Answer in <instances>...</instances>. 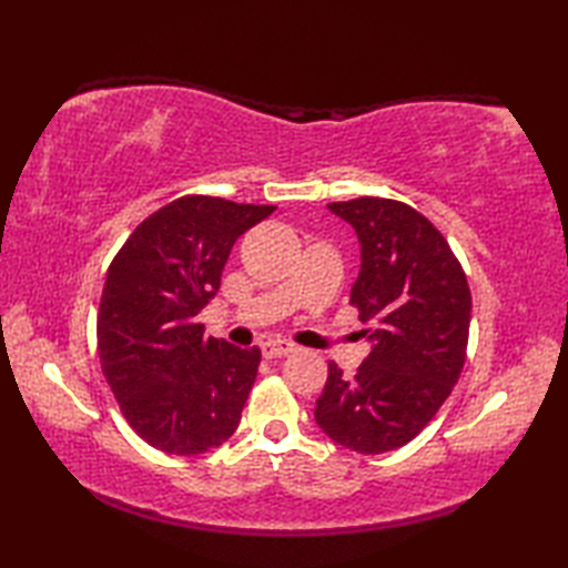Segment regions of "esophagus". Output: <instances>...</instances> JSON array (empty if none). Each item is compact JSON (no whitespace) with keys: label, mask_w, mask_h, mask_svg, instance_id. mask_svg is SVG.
Instances as JSON below:
<instances>
[{"label":"esophagus","mask_w":568,"mask_h":568,"mask_svg":"<svg viewBox=\"0 0 568 568\" xmlns=\"http://www.w3.org/2000/svg\"><path fill=\"white\" fill-rule=\"evenodd\" d=\"M261 352H263L265 358H281V356L293 354L295 352V344L285 342V339H271V342L261 344Z\"/></svg>","instance_id":"obj_1"}]
</instances>
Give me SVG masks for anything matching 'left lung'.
<instances>
[{"label": "left lung", "instance_id": "8db88e82", "mask_svg": "<svg viewBox=\"0 0 568 568\" xmlns=\"http://www.w3.org/2000/svg\"><path fill=\"white\" fill-rule=\"evenodd\" d=\"M327 207L356 229L352 305L371 322V354L354 378L329 364L315 419L346 449L385 454L429 425L462 376L470 291L439 229L409 204L356 197Z\"/></svg>", "mask_w": 568, "mask_h": 568}]
</instances>
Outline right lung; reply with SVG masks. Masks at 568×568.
<instances>
[{"mask_svg":"<svg viewBox=\"0 0 568 568\" xmlns=\"http://www.w3.org/2000/svg\"><path fill=\"white\" fill-rule=\"evenodd\" d=\"M273 210L178 197L134 229L106 271L102 373L131 429L155 449L204 454L239 427L261 352L204 336L197 315L220 291L234 241Z\"/></svg>","mask_w":568,"mask_h":568,"instance_id":"1","label":"right lung"}]
</instances>
